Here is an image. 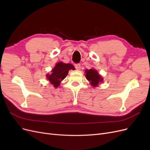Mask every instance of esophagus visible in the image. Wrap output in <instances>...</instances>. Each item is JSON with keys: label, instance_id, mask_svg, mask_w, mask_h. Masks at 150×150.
Instances as JSON below:
<instances>
[{"label": "esophagus", "instance_id": "34e87169", "mask_svg": "<svg viewBox=\"0 0 150 150\" xmlns=\"http://www.w3.org/2000/svg\"><path fill=\"white\" fill-rule=\"evenodd\" d=\"M74 67H75V68H76V69L79 70L80 68H81V65H80V64H74Z\"/></svg>", "mask_w": 150, "mask_h": 150}]
</instances>
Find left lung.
I'll list each match as a JSON object with an SVG mask.
<instances>
[{"instance_id":"obj_1","label":"left lung","mask_w":150,"mask_h":150,"mask_svg":"<svg viewBox=\"0 0 150 150\" xmlns=\"http://www.w3.org/2000/svg\"><path fill=\"white\" fill-rule=\"evenodd\" d=\"M86 78L87 79L93 87H96L99 83L103 82V78L101 75H99L98 71L93 69H86Z\"/></svg>"}]
</instances>
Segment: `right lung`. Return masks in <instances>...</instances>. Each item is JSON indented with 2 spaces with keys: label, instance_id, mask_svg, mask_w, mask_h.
Returning <instances> with one entry per match:
<instances>
[{
  "label": "right lung",
  "instance_id": "obj_1",
  "mask_svg": "<svg viewBox=\"0 0 150 150\" xmlns=\"http://www.w3.org/2000/svg\"><path fill=\"white\" fill-rule=\"evenodd\" d=\"M70 69H75L72 64H65L62 62H57L51 71V74L47 75V78L54 87L57 88L60 85L61 81L67 76Z\"/></svg>",
  "mask_w": 150,
  "mask_h": 150
}]
</instances>
